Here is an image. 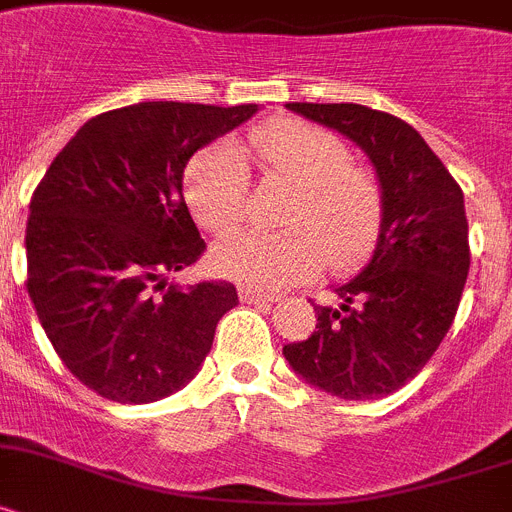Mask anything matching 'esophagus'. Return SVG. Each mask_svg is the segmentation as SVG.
Masks as SVG:
<instances>
[{
  "label": "esophagus",
  "mask_w": 512,
  "mask_h": 512,
  "mask_svg": "<svg viewBox=\"0 0 512 512\" xmlns=\"http://www.w3.org/2000/svg\"><path fill=\"white\" fill-rule=\"evenodd\" d=\"M239 299L250 301V304H273V301H278V296H273V293H265V291H257V288H250V286H242L239 288Z\"/></svg>",
  "instance_id": "esophagus-1"
}]
</instances>
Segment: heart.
<instances>
[{
  "mask_svg": "<svg viewBox=\"0 0 512 512\" xmlns=\"http://www.w3.org/2000/svg\"><path fill=\"white\" fill-rule=\"evenodd\" d=\"M250 144L270 180L293 188L283 234H237L213 250L221 273L255 288L283 291L317 278L330 265L348 270L376 247L384 229L381 177L355 162L340 136L304 121H273L252 131ZM195 219L229 234L250 211V170L229 144L201 151L185 172Z\"/></svg>",
  "mask_w": 512,
  "mask_h": 512,
  "instance_id": "1",
  "label": "heart"
}]
</instances>
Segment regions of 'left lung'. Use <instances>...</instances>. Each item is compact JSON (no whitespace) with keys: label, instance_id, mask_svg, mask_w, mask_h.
<instances>
[{"label":"left lung","instance_id":"left-lung-1","mask_svg":"<svg viewBox=\"0 0 512 512\" xmlns=\"http://www.w3.org/2000/svg\"><path fill=\"white\" fill-rule=\"evenodd\" d=\"M361 146L381 177L386 216L371 262L314 306L317 330L283 348L311 386L340 399H379L415 379L459 309L469 275L464 193L402 118L353 102H288Z\"/></svg>","mask_w":512,"mask_h":512}]
</instances>
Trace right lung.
Here are the masks:
<instances>
[{"instance_id": "obj_1", "label": "right lung", "mask_w": 512, "mask_h": 512, "mask_svg": "<svg viewBox=\"0 0 512 512\" xmlns=\"http://www.w3.org/2000/svg\"><path fill=\"white\" fill-rule=\"evenodd\" d=\"M257 105L139 102L84 123L30 198L28 286L64 366L100 397L146 404L201 368L239 304L229 281L167 286L206 242L182 198L195 151Z\"/></svg>"}]
</instances>
